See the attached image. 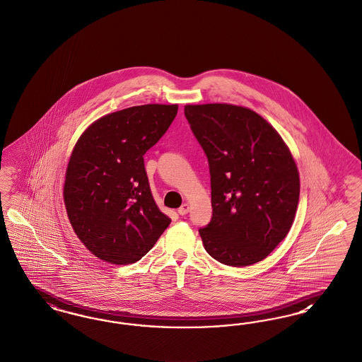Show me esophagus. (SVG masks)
<instances>
[{
    "instance_id": "1",
    "label": "esophagus",
    "mask_w": 362,
    "mask_h": 362,
    "mask_svg": "<svg viewBox=\"0 0 362 362\" xmlns=\"http://www.w3.org/2000/svg\"><path fill=\"white\" fill-rule=\"evenodd\" d=\"M188 210H189V206H188L187 203H185V204H182V206L177 209V213H179V216H186L188 213Z\"/></svg>"
}]
</instances>
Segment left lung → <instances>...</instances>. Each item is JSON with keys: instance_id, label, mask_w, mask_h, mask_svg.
<instances>
[{"instance_id": "1", "label": "left lung", "mask_w": 362, "mask_h": 362, "mask_svg": "<svg viewBox=\"0 0 362 362\" xmlns=\"http://www.w3.org/2000/svg\"><path fill=\"white\" fill-rule=\"evenodd\" d=\"M207 156L213 217L199 229L206 252L230 267L264 260L292 226L299 173L280 134L256 112L228 103L186 105Z\"/></svg>"}]
</instances>
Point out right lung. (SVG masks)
Instances as JSON below:
<instances>
[{
  "label": "right lung",
  "mask_w": 362,
  "mask_h": 362,
  "mask_svg": "<svg viewBox=\"0 0 362 362\" xmlns=\"http://www.w3.org/2000/svg\"><path fill=\"white\" fill-rule=\"evenodd\" d=\"M177 105H141L103 116L74 146L64 204L74 232L98 259L125 265L140 260L171 219L152 197L145 152L170 128Z\"/></svg>",
  "instance_id": "obj_1"
}]
</instances>
